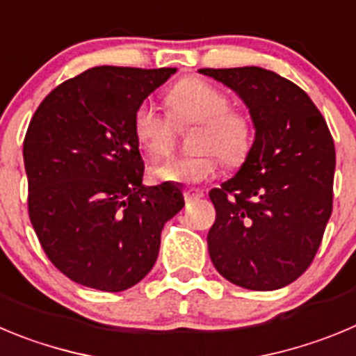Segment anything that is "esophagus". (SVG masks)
Masks as SVG:
<instances>
[{
	"instance_id": "obj_1",
	"label": "esophagus",
	"mask_w": 356,
	"mask_h": 356,
	"mask_svg": "<svg viewBox=\"0 0 356 356\" xmlns=\"http://www.w3.org/2000/svg\"><path fill=\"white\" fill-rule=\"evenodd\" d=\"M204 195L203 191L200 188H185V200L187 201H197Z\"/></svg>"
}]
</instances>
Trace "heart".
<instances>
[{
	"mask_svg": "<svg viewBox=\"0 0 356 356\" xmlns=\"http://www.w3.org/2000/svg\"><path fill=\"white\" fill-rule=\"evenodd\" d=\"M171 118L159 113L148 100L132 114V132L143 149L153 155L168 152L175 141L176 127H197L192 156H168L152 165L149 175L164 184H201L218 171V156L227 168H240L249 159L254 145V123L243 111L231 109L222 90L203 79H184L169 90Z\"/></svg>",
	"mask_w": 356,
	"mask_h": 356,
	"instance_id": "heart-1",
	"label": "heart"
}]
</instances>
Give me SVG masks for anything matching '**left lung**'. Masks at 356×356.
<instances>
[{"instance_id":"1","label":"left lung","mask_w":356,"mask_h":356,"mask_svg":"<svg viewBox=\"0 0 356 356\" xmlns=\"http://www.w3.org/2000/svg\"><path fill=\"white\" fill-rule=\"evenodd\" d=\"M231 88L254 123L249 159L210 200L208 252L217 272L254 291L284 288L314 259L332 215L335 146L302 88L259 67L201 68Z\"/></svg>"}]
</instances>
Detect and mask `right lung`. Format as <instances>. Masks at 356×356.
<instances>
[{
	"label": "right lung",
	"mask_w": 356,
	"mask_h": 356,
	"mask_svg": "<svg viewBox=\"0 0 356 356\" xmlns=\"http://www.w3.org/2000/svg\"><path fill=\"white\" fill-rule=\"evenodd\" d=\"M176 68L95 67L35 111L22 146L28 210L51 263L77 284L118 293L148 275L164 224L184 208L175 184L143 185L132 114Z\"/></svg>",
	"instance_id": "add662e5"
}]
</instances>
